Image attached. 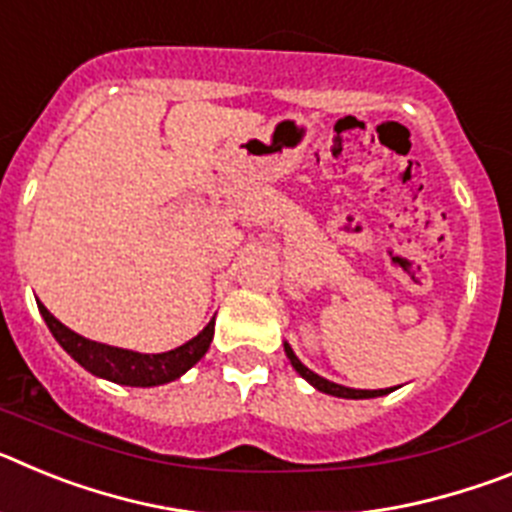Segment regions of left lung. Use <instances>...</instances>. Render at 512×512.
Returning <instances> with one entry per match:
<instances>
[{
    "label": "left lung",
    "mask_w": 512,
    "mask_h": 512,
    "mask_svg": "<svg viewBox=\"0 0 512 512\" xmlns=\"http://www.w3.org/2000/svg\"><path fill=\"white\" fill-rule=\"evenodd\" d=\"M284 354H287V359L292 361L295 372L300 374L302 379H307V382H310L315 390L325 392V395L343 397V400H369V397H382V395H387V392H392V387H390V390H354V387H343V384L330 382V379L320 377V374H315L312 369H307V366L302 364L300 359H297V354L292 351V346H289L287 341H284Z\"/></svg>",
    "instance_id": "8db88e82"
}]
</instances>
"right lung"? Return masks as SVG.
<instances>
[{"mask_svg": "<svg viewBox=\"0 0 512 512\" xmlns=\"http://www.w3.org/2000/svg\"><path fill=\"white\" fill-rule=\"evenodd\" d=\"M38 310L43 315L45 325L51 328L53 338L61 343V348L71 359L79 361L94 377H102L115 384H125V387H158V384L174 382V379L189 372L207 354L212 336H215V318H212L184 346H176L171 351H164V354H138V351L107 346V343H97L79 336L71 328H66L61 320L53 318L43 302L38 305Z\"/></svg>", "mask_w": 512, "mask_h": 512, "instance_id": "add662e5", "label": "right lung"}]
</instances>
